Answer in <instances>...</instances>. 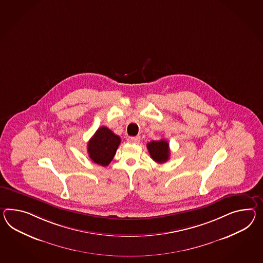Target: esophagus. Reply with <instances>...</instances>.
<instances>
[{
  "instance_id": "esophagus-1",
  "label": "esophagus",
  "mask_w": 263,
  "mask_h": 263,
  "mask_svg": "<svg viewBox=\"0 0 263 263\" xmlns=\"http://www.w3.org/2000/svg\"><path fill=\"white\" fill-rule=\"evenodd\" d=\"M129 141H130L131 143H136V144H138V143H140V141H141V137H140V136H137V137H131V138L129 139Z\"/></svg>"
}]
</instances>
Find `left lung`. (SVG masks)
<instances>
[{"instance_id": "obj_1", "label": "left lung", "mask_w": 263, "mask_h": 263, "mask_svg": "<svg viewBox=\"0 0 263 263\" xmlns=\"http://www.w3.org/2000/svg\"><path fill=\"white\" fill-rule=\"evenodd\" d=\"M147 149L151 158L158 163H164L169 160V143L165 140L152 141L147 143Z\"/></svg>"}]
</instances>
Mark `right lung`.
I'll use <instances>...</instances> for the list:
<instances>
[{
  "label": "right lung",
  "mask_w": 263,
  "mask_h": 263,
  "mask_svg": "<svg viewBox=\"0 0 263 263\" xmlns=\"http://www.w3.org/2000/svg\"><path fill=\"white\" fill-rule=\"evenodd\" d=\"M121 143V138L110 129L102 126L87 143L89 158L97 164L107 166L115 156Z\"/></svg>",
  "instance_id": "right-lung-1"
}]
</instances>
